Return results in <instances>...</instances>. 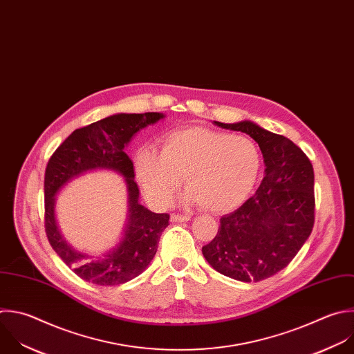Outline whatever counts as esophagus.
Masks as SVG:
<instances>
[{"label": "esophagus", "mask_w": 354, "mask_h": 354, "mask_svg": "<svg viewBox=\"0 0 354 354\" xmlns=\"http://www.w3.org/2000/svg\"><path fill=\"white\" fill-rule=\"evenodd\" d=\"M189 219H190V215H186V214H172L171 215L172 222H186Z\"/></svg>", "instance_id": "obj_1"}]
</instances>
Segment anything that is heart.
Here are the masks:
<instances>
[{"mask_svg": "<svg viewBox=\"0 0 354 354\" xmlns=\"http://www.w3.org/2000/svg\"><path fill=\"white\" fill-rule=\"evenodd\" d=\"M135 169L146 196L167 205L183 178L187 198L211 212L238 207L253 190L260 169L259 146L246 136L190 128L168 133L160 153L142 149Z\"/></svg>", "mask_w": 354, "mask_h": 354, "instance_id": "obj_1", "label": "heart"}]
</instances>
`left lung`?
Returning a JSON list of instances; mask_svg holds the SVG:
<instances>
[{"instance_id": "obj_1", "label": "left lung", "mask_w": 354, "mask_h": 354, "mask_svg": "<svg viewBox=\"0 0 354 354\" xmlns=\"http://www.w3.org/2000/svg\"><path fill=\"white\" fill-rule=\"evenodd\" d=\"M215 125L250 135L267 168L256 194L219 219L203 256L225 277L260 282L288 267L310 236L315 219L313 165L292 140L253 122Z\"/></svg>"}]
</instances>
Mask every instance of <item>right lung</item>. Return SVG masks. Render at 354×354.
Here are the masks:
<instances>
[{"mask_svg":"<svg viewBox=\"0 0 354 354\" xmlns=\"http://www.w3.org/2000/svg\"><path fill=\"white\" fill-rule=\"evenodd\" d=\"M160 112L118 113L73 131L48 160L44 175V227L51 248L82 279L113 286L140 275L157 253L169 215L156 214L139 204L135 168L124 151L132 136L156 124ZM95 167H108L127 178L130 190V221L126 238L116 250L97 261L71 250L60 238L53 219V196L72 177Z\"/></svg>","mask_w":354,"mask_h":354,"instance_id":"add662e5","label":"right lung"}]
</instances>
